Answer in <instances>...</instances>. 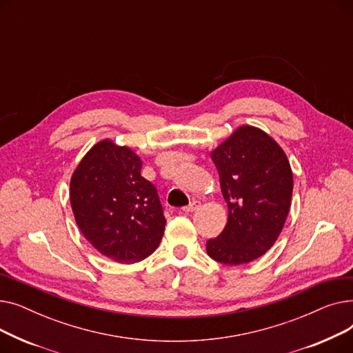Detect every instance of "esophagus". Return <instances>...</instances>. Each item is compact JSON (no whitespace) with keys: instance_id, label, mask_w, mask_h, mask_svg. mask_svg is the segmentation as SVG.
<instances>
[{"instance_id":"34e87169","label":"esophagus","mask_w":353,"mask_h":353,"mask_svg":"<svg viewBox=\"0 0 353 353\" xmlns=\"http://www.w3.org/2000/svg\"><path fill=\"white\" fill-rule=\"evenodd\" d=\"M199 208H200V201H199V200H193L189 206L183 208V212H184V213H192V212L197 210Z\"/></svg>"}]
</instances>
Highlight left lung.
<instances>
[{"label":"left lung","mask_w":353,"mask_h":353,"mask_svg":"<svg viewBox=\"0 0 353 353\" xmlns=\"http://www.w3.org/2000/svg\"><path fill=\"white\" fill-rule=\"evenodd\" d=\"M220 179L228 223L206 250L216 262L236 266L263 256L289 214L293 173L289 160L263 130L240 125L210 153Z\"/></svg>","instance_id":"left-lung-1"}]
</instances>
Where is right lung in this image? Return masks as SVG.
<instances>
[{
    "instance_id": "add662e5",
    "label": "right lung",
    "mask_w": 353,
    "mask_h": 353,
    "mask_svg": "<svg viewBox=\"0 0 353 353\" xmlns=\"http://www.w3.org/2000/svg\"><path fill=\"white\" fill-rule=\"evenodd\" d=\"M140 157L105 139L92 145L70 181L77 226L101 254L136 263L161 242L165 219L153 184L141 176Z\"/></svg>"
}]
</instances>
